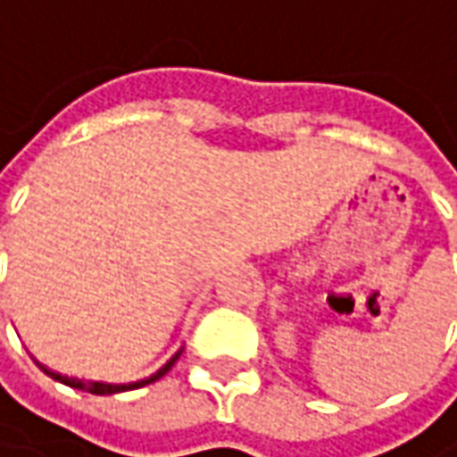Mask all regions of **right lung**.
Returning a JSON list of instances; mask_svg holds the SVG:
<instances>
[{
	"instance_id": "add662e5",
	"label": "right lung",
	"mask_w": 457,
	"mask_h": 457,
	"mask_svg": "<svg viewBox=\"0 0 457 457\" xmlns=\"http://www.w3.org/2000/svg\"><path fill=\"white\" fill-rule=\"evenodd\" d=\"M180 353L183 350H179V353L170 357L169 362L163 364L161 370H156V372L151 374V377H144V379H139V382H129V384H107V382H83V379H75V377H63V374L58 372H51V370H46L44 364H38L41 370H44L51 379H55V382L65 384V386H73V389H83V392H90V394H100V396H107V394H120V392H129V389H139V386H146V384L156 382V379H161L163 374L169 372L170 367L176 364V360L180 357Z\"/></svg>"
}]
</instances>
